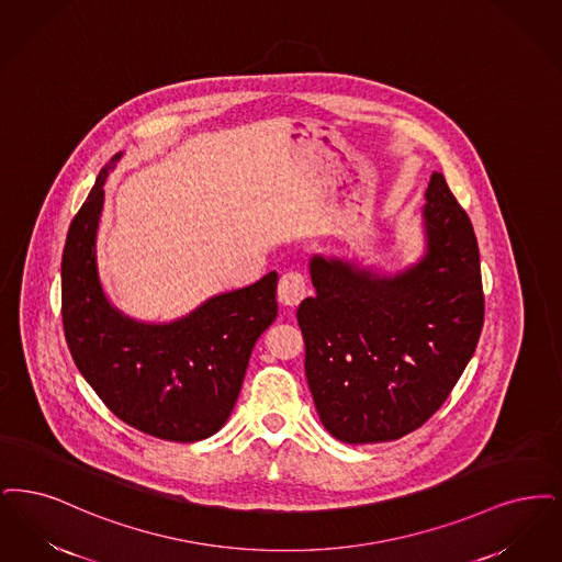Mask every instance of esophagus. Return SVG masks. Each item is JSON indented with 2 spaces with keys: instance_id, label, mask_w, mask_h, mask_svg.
I'll return each instance as SVG.
<instances>
[{
  "instance_id": "1",
  "label": "esophagus",
  "mask_w": 562,
  "mask_h": 562,
  "mask_svg": "<svg viewBox=\"0 0 562 562\" xmlns=\"http://www.w3.org/2000/svg\"><path fill=\"white\" fill-rule=\"evenodd\" d=\"M308 293V285H306V279L300 274V272H285L279 281V288H277V295H279V302L283 306H297Z\"/></svg>"
}]
</instances>
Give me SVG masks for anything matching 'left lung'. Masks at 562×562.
<instances>
[{"instance_id": "8db88e82", "label": "left lung", "mask_w": 562, "mask_h": 562, "mask_svg": "<svg viewBox=\"0 0 562 562\" xmlns=\"http://www.w3.org/2000/svg\"><path fill=\"white\" fill-rule=\"evenodd\" d=\"M422 256L396 272L315 254L297 306L304 371L325 430L348 445L396 440L449 396L481 336L479 245L445 176L424 193Z\"/></svg>"}]
</instances>
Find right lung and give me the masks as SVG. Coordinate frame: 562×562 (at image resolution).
Wrapping results in <instances>:
<instances>
[{"label": "right lung", "instance_id": "1", "mask_svg": "<svg viewBox=\"0 0 562 562\" xmlns=\"http://www.w3.org/2000/svg\"><path fill=\"white\" fill-rule=\"evenodd\" d=\"M123 153L98 173L63 251V323L75 366L102 403L157 439L195 442L216 435L233 412L249 355L277 317V281L216 293L168 323L120 311L98 274L104 184Z\"/></svg>", "mask_w": 562, "mask_h": 562}]
</instances>
